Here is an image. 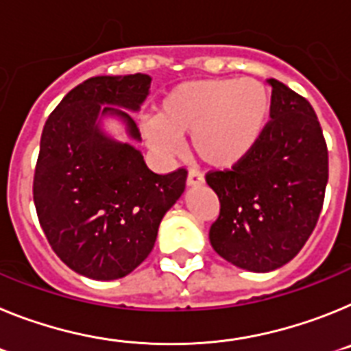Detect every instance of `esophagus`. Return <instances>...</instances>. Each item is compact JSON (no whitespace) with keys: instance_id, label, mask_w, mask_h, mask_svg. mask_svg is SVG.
<instances>
[{"instance_id":"obj_1","label":"esophagus","mask_w":351,"mask_h":351,"mask_svg":"<svg viewBox=\"0 0 351 351\" xmlns=\"http://www.w3.org/2000/svg\"><path fill=\"white\" fill-rule=\"evenodd\" d=\"M203 184H205V176H203V173L196 171V169H191L187 176L189 187H196V185H203Z\"/></svg>"}]
</instances>
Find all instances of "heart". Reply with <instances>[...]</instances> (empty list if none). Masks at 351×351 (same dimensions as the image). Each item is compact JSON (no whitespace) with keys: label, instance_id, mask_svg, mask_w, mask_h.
<instances>
[{"label":"heart","instance_id":"obj_1","mask_svg":"<svg viewBox=\"0 0 351 351\" xmlns=\"http://www.w3.org/2000/svg\"><path fill=\"white\" fill-rule=\"evenodd\" d=\"M270 112V95L256 79H201L167 91L155 121L143 125L152 148L178 152V139L191 136L199 160L215 169H231L260 143Z\"/></svg>","mask_w":351,"mask_h":351}]
</instances>
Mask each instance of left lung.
Returning <instances> with one entry per match:
<instances>
[{
  "label": "left lung",
  "mask_w": 351,
  "mask_h": 351,
  "mask_svg": "<svg viewBox=\"0 0 351 351\" xmlns=\"http://www.w3.org/2000/svg\"><path fill=\"white\" fill-rule=\"evenodd\" d=\"M270 121L247 158L206 173L221 212L210 226L213 251L234 267L270 272L291 261L318 222L328 152L315 109L277 79Z\"/></svg>",
  "instance_id": "1"
}]
</instances>
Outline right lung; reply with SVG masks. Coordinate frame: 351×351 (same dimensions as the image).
I'll list each match as a JSON object with an SVG mask.
<instances>
[{
  "label": "right lung",
  "mask_w": 351,
  "mask_h": 351,
  "mask_svg": "<svg viewBox=\"0 0 351 351\" xmlns=\"http://www.w3.org/2000/svg\"><path fill=\"white\" fill-rule=\"evenodd\" d=\"M152 77L97 75L70 90L47 118L33 178L40 226L58 258L97 281L130 274L148 258L164 213L185 191L187 169L157 175L143 154L111 139L100 118L118 117L141 139L138 111Z\"/></svg>",
  "instance_id": "add662e5"
}]
</instances>
